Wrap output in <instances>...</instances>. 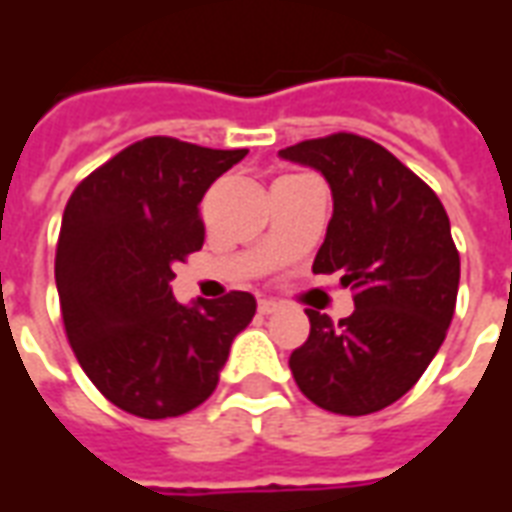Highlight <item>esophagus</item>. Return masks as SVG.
<instances>
[{"label": "esophagus", "mask_w": 512, "mask_h": 512, "mask_svg": "<svg viewBox=\"0 0 512 512\" xmlns=\"http://www.w3.org/2000/svg\"><path fill=\"white\" fill-rule=\"evenodd\" d=\"M279 310V304L277 301H271V299H260L257 301V312L260 315H274V312Z\"/></svg>", "instance_id": "obj_1"}]
</instances>
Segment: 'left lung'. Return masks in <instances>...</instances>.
Returning <instances> with one entry per match:
<instances>
[{"mask_svg":"<svg viewBox=\"0 0 512 512\" xmlns=\"http://www.w3.org/2000/svg\"><path fill=\"white\" fill-rule=\"evenodd\" d=\"M279 156L329 183L334 213L312 271H340L356 307L340 323L307 310L310 337L290 354V373L326 411H381L417 384L450 329L461 257L447 211L425 180L365 136L340 131Z\"/></svg>","mask_w":512,"mask_h":512,"instance_id":"obj_1","label":"left lung"}]
</instances>
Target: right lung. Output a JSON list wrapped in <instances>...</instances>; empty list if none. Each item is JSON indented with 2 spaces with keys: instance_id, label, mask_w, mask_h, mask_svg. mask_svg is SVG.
I'll return each instance as SVG.
<instances>
[{
  "instance_id": "obj_1",
  "label": "right lung",
  "mask_w": 512,
  "mask_h": 512,
  "mask_svg": "<svg viewBox=\"0 0 512 512\" xmlns=\"http://www.w3.org/2000/svg\"><path fill=\"white\" fill-rule=\"evenodd\" d=\"M246 150L147 136L90 172L65 205L54 277L73 354L117 408L180 417L213 395L252 293L178 304L172 266L205 241L200 202Z\"/></svg>"
}]
</instances>
